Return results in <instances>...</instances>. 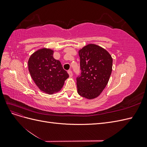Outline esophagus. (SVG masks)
<instances>
[{"instance_id": "34e87169", "label": "esophagus", "mask_w": 147, "mask_h": 147, "mask_svg": "<svg viewBox=\"0 0 147 147\" xmlns=\"http://www.w3.org/2000/svg\"><path fill=\"white\" fill-rule=\"evenodd\" d=\"M68 74L69 75V77H72L73 76V74H72V72L70 70H68Z\"/></svg>"}]
</instances>
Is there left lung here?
I'll return each mask as SVG.
<instances>
[{
  "mask_svg": "<svg viewBox=\"0 0 147 147\" xmlns=\"http://www.w3.org/2000/svg\"><path fill=\"white\" fill-rule=\"evenodd\" d=\"M80 76L77 78V92L88 99L98 97L107 84L112 71L110 53L95 44H88L78 51Z\"/></svg>",
  "mask_w": 147,
  "mask_h": 147,
  "instance_id": "1",
  "label": "left lung"
}]
</instances>
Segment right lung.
Returning <instances> with one entry per match:
<instances>
[{
  "instance_id": "obj_1",
  "label": "right lung",
  "mask_w": 147,
  "mask_h": 147,
  "mask_svg": "<svg viewBox=\"0 0 147 147\" xmlns=\"http://www.w3.org/2000/svg\"><path fill=\"white\" fill-rule=\"evenodd\" d=\"M53 53L51 49L43 48L35 51L28 61V69L34 83L48 94L59 91L69 77L61 62L53 57Z\"/></svg>"
}]
</instances>
